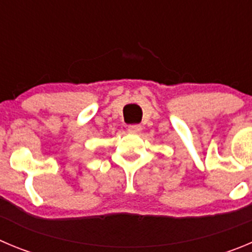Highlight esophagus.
I'll return each instance as SVG.
<instances>
[{
  "label": "esophagus",
  "mask_w": 252,
  "mask_h": 252,
  "mask_svg": "<svg viewBox=\"0 0 252 252\" xmlns=\"http://www.w3.org/2000/svg\"><path fill=\"white\" fill-rule=\"evenodd\" d=\"M128 130L130 133H139L142 130V126L140 124H131V126H128Z\"/></svg>",
  "instance_id": "esophagus-1"
}]
</instances>
